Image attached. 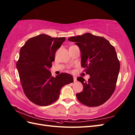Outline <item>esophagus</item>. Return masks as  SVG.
<instances>
[{
  "instance_id": "obj_1",
  "label": "esophagus",
  "mask_w": 135,
  "mask_h": 135,
  "mask_svg": "<svg viewBox=\"0 0 135 135\" xmlns=\"http://www.w3.org/2000/svg\"><path fill=\"white\" fill-rule=\"evenodd\" d=\"M74 82H76V78L75 76H74Z\"/></svg>"
}]
</instances>
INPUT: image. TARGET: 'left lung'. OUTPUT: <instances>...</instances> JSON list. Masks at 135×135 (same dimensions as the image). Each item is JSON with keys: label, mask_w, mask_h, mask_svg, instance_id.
I'll use <instances>...</instances> for the list:
<instances>
[{"label": "left lung", "mask_w": 135, "mask_h": 135, "mask_svg": "<svg viewBox=\"0 0 135 135\" xmlns=\"http://www.w3.org/2000/svg\"><path fill=\"white\" fill-rule=\"evenodd\" d=\"M81 53V66L90 75L88 81L82 76L76 79L84 89L76 96L79 101L89 107H97L110 98L115 89L120 63L115 48L102 36L86 33L70 37Z\"/></svg>", "instance_id": "obj_1"}]
</instances>
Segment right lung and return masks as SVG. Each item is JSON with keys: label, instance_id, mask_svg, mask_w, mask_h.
I'll list each match as a JSON object with an SVG mask.
<instances>
[{"label": "right lung", "instance_id": "1", "mask_svg": "<svg viewBox=\"0 0 135 135\" xmlns=\"http://www.w3.org/2000/svg\"><path fill=\"white\" fill-rule=\"evenodd\" d=\"M65 40L41 34L28 39L20 49L16 64L20 79L25 96L34 104H52L59 99L61 88L74 81L70 74L61 73L54 78L49 71Z\"/></svg>", "mask_w": 135, "mask_h": 135}]
</instances>
